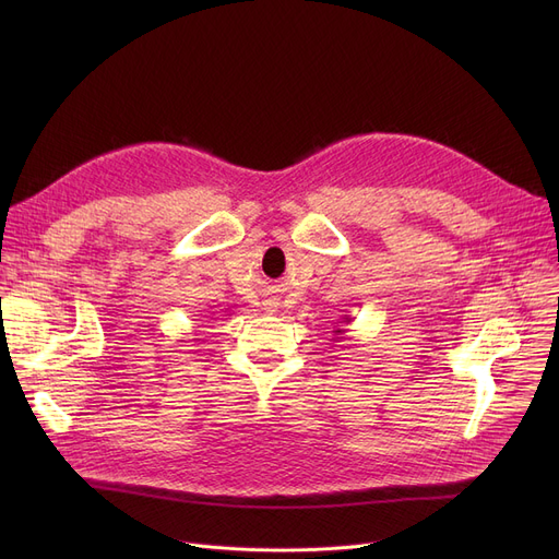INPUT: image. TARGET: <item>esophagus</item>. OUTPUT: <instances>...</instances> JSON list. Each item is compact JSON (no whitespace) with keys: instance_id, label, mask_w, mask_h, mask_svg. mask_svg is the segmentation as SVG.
<instances>
[{"instance_id":"34e87169","label":"esophagus","mask_w":559,"mask_h":559,"mask_svg":"<svg viewBox=\"0 0 559 559\" xmlns=\"http://www.w3.org/2000/svg\"><path fill=\"white\" fill-rule=\"evenodd\" d=\"M264 310H267V314H274V312H278V304H276V299L264 301Z\"/></svg>"}]
</instances>
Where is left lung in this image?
I'll return each instance as SVG.
<instances>
[{
	"instance_id": "8db88e82",
	"label": "left lung",
	"mask_w": 559,
	"mask_h": 559,
	"mask_svg": "<svg viewBox=\"0 0 559 559\" xmlns=\"http://www.w3.org/2000/svg\"><path fill=\"white\" fill-rule=\"evenodd\" d=\"M340 324H350V317H344V319L340 321ZM333 333H335V337H333V340H342V337H344V333H346V329H335Z\"/></svg>"
}]
</instances>
